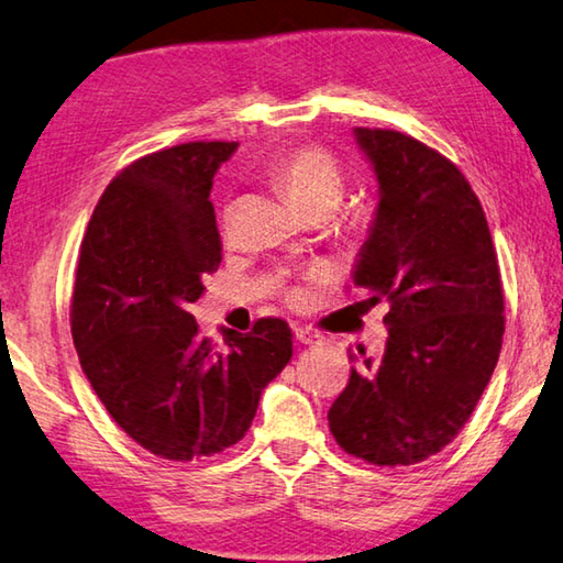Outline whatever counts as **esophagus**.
<instances>
[{
  "label": "esophagus",
  "mask_w": 563,
  "mask_h": 563,
  "mask_svg": "<svg viewBox=\"0 0 563 563\" xmlns=\"http://www.w3.org/2000/svg\"><path fill=\"white\" fill-rule=\"evenodd\" d=\"M294 336H297L299 344H307V346L321 342V336L314 334V331H309V329H294Z\"/></svg>",
  "instance_id": "34e87169"
}]
</instances>
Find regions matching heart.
<instances>
[{"label":"heart","instance_id":"b5f03b06","mask_svg":"<svg viewBox=\"0 0 563 563\" xmlns=\"http://www.w3.org/2000/svg\"><path fill=\"white\" fill-rule=\"evenodd\" d=\"M274 179L301 211L336 207L344 195V169L324 146H299L274 164Z\"/></svg>","mask_w":563,"mask_h":563}]
</instances>
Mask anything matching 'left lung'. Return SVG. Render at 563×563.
I'll return each instance as SVG.
<instances>
[{
  "label": "left lung",
  "instance_id": "8db88e82",
  "mask_svg": "<svg viewBox=\"0 0 563 563\" xmlns=\"http://www.w3.org/2000/svg\"><path fill=\"white\" fill-rule=\"evenodd\" d=\"M379 205L354 287L389 301L382 358L358 349L329 429L346 454L409 466L439 454L472 417L499 362L504 291L489 224L446 156L391 129H354Z\"/></svg>",
  "mask_w": 563,
  "mask_h": 563
}]
</instances>
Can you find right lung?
I'll return each mask as SVG.
<instances>
[{
	"label": "right lung",
	"mask_w": 563,
	"mask_h": 563,
	"mask_svg": "<svg viewBox=\"0 0 563 563\" xmlns=\"http://www.w3.org/2000/svg\"><path fill=\"white\" fill-rule=\"evenodd\" d=\"M236 146L189 142L129 164L101 195L79 252V364L119 427L172 462L234 446L291 358L284 319H260L249 334L224 329L217 349L187 311L219 269L209 191Z\"/></svg>",
	"instance_id": "right-lung-1"
}]
</instances>
